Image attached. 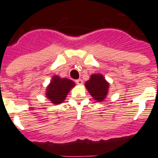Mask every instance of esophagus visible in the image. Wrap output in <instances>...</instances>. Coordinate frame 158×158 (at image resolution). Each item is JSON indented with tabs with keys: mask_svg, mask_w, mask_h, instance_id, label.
<instances>
[{
	"mask_svg": "<svg viewBox=\"0 0 158 158\" xmlns=\"http://www.w3.org/2000/svg\"><path fill=\"white\" fill-rule=\"evenodd\" d=\"M75 83H77L78 85H82L83 84V80H82V79H77V80L75 81Z\"/></svg>",
	"mask_w": 158,
	"mask_h": 158,
	"instance_id": "1",
	"label": "esophagus"
}]
</instances>
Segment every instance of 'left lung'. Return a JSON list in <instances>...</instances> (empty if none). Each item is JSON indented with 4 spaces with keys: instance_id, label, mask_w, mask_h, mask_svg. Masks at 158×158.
Listing matches in <instances>:
<instances>
[{
    "instance_id": "1",
    "label": "left lung",
    "mask_w": 158,
    "mask_h": 158,
    "mask_svg": "<svg viewBox=\"0 0 158 158\" xmlns=\"http://www.w3.org/2000/svg\"><path fill=\"white\" fill-rule=\"evenodd\" d=\"M85 87L93 98L97 102H103L107 97L110 83L102 74H92L85 83Z\"/></svg>"
}]
</instances>
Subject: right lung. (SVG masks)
Returning <instances> with one entry per match:
<instances>
[{"label": "right lung", "mask_w": 158, "mask_h": 158, "mask_svg": "<svg viewBox=\"0 0 158 158\" xmlns=\"http://www.w3.org/2000/svg\"><path fill=\"white\" fill-rule=\"evenodd\" d=\"M75 86V82L71 79L53 75L50 83L47 87L45 95L52 103L58 105L64 102L70 90Z\"/></svg>", "instance_id": "1"}]
</instances>
